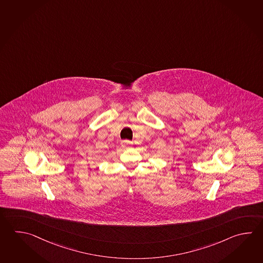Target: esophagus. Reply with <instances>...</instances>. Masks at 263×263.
<instances>
[{
    "label": "esophagus",
    "mask_w": 263,
    "mask_h": 263,
    "mask_svg": "<svg viewBox=\"0 0 263 263\" xmlns=\"http://www.w3.org/2000/svg\"><path fill=\"white\" fill-rule=\"evenodd\" d=\"M122 144H123L124 147H127L129 145L132 144V142L129 141V140H123V142H122Z\"/></svg>",
    "instance_id": "obj_1"
}]
</instances>
